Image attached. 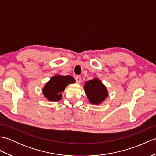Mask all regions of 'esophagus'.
<instances>
[{"instance_id": "obj_1", "label": "esophagus", "mask_w": 156, "mask_h": 156, "mask_svg": "<svg viewBox=\"0 0 156 156\" xmlns=\"http://www.w3.org/2000/svg\"><path fill=\"white\" fill-rule=\"evenodd\" d=\"M75 80L77 83H80L81 82V77L80 76H75Z\"/></svg>"}]
</instances>
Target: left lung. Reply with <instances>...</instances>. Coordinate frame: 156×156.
Wrapping results in <instances>:
<instances>
[{
  "label": "left lung",
  "instance_id": "1",
  "mask_svg": "<svg viewBox=\"0 0 156 156\" xmlns=\"http://www.w3.org/2000/svg\"><path fill=\"white\" fill-rule=\"evenodd\" d=\"M84 89L89 102L92 105L102 103L108 95L107 87L97 78L86 82Z\"/></svg>",
  "mask_w": 156,
  "mask_h": 156
}]
</instances>
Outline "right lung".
I'll use <instances>...</instances> for the list:
<instances>
[{
	"label": "right lung",
	"instance_id": "right-lung-1",
	"mask_svg": "<svg viewBox=\"0 0 156 156\" xmlns=\"http://www.w3.org/2000/svg\"><path fill=\"white\" fill-rule=\"evenodd\" d=\"M75 80L72 76H62L56 74L51 78L43 88V94L48 101L56 102L61 100L62 92L69 84L75 83Z\"/></svg>",
	"mask_w": 156,
	"mask_h": 156
}]
</instances>
